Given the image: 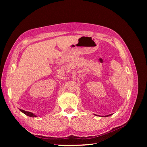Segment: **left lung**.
<instances>
[{
  "instance_id": "8db88e82",
  "label": "left lung",
  "mask_w": 147,
  "mask_h": 147,
  "mask_svg": "<svg viewBox=\"0 0 147 147\" xmlns=\"http://www.w3.org/2000/svg\"><path fill=\"white\" fill-rule=\"evenodd\" d=\"M110 115H112V114L109 115H107V116H105V117H109V116H110ZM96 116H98V115H96Z\"/></svg>"
}]
</instances>
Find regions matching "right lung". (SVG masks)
Wrapping results in <instances>:
<instances>
[{
	"instance_id": "obj_1",
	"label": "right lung",
	"mask_w": 147,
	"mask_h": 147,
	"mask_svg": "<svg viewBox=\"0 0 147 147\" xmlns=\"http://www.w3.org/2000/svg\"><path fill=\"white\" fill-rule=\"evenodd\" d=\"M20 110L21 111V112H23V113H24L25 115H27V116L28 117H37V116L35 115H34L33 113L32 112H26V111L25 110H21V109H20Z\"/></svg>"
}]
</instances>
